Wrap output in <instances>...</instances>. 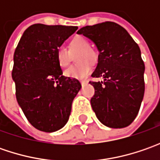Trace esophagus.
<instances>
[{
    "label": "esophagus",
    "mask_w": 160,
    "mask_h": 160,
    "mask_svg": "<svg viewBox=\"0 0 160 160\" xmlns=\"http://www.w3.org/2000/svg\"><path fill=\"white\" fill-rule=\"evenodd\" d=\"M80 83H81V84H82V85H83V84H85V83H88V81H81Z\"/></svg>",
    "instance_id": "34e87169"
}]
</instances>
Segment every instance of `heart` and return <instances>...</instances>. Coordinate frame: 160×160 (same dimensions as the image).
<instances>
[{"label":"heart","instance_id":"b5f03b06","mask_svg":"<svg viewBox=\"0 0 160 160\" xmlns=\"http://www.w3.org/2000/svg\"><path fill=\"white\" fill-rule=\"evenodd\" d=\"M69 51L64 46H58L56 50V59L61 68H66L70 63L72 53L79 52L77 56V61L64 71L66 77L77 79H83L89 75L92 69V62L97 59V52L90 47L89 41L83 36H76L69 42Z\"/></svg>","mask_w":160,"mask_h":160}]
</instances>
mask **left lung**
Masks as SVG:
<instances>
[{
    "mask_svg": "<svg viewBox=\"0 0 160 160\" xmlns=\"http://www.w3.org/2000/svg\"><path fill=\"white\" fill-rule=\"evenodd\" d=\"M99 51L98 64L90 82L95 92L91 105L97 118L111 128L128 126L135 119L144 95L145 66L141 50L126 29L114 22L86 26L77 31Z\"/></svg>",
    "mask_w": 160,
    "mask_h": 160,
    "instance_id": "obj_1",
    "label": "left lung"
}]
</instances>
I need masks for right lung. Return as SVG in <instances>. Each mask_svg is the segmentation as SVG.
<instances>
[{"label": "right lung", "mask_w": 160, "mask_h": 160, "mask_svg": "<svg viewBox=\"0 0 160 160\" xmlns=\"http://www.w3.org/2000/svg\"><path fill=\"white\" fill-rule=\"evenodd\" d=\"M77 27L34 24L24 32L14 52L12 79L16 98L29 123L52 132L68 121L72 102L82 85L64 77L56 50Z\"/></svg>", "instance_id": "right-lung-1"}]
</instances>
